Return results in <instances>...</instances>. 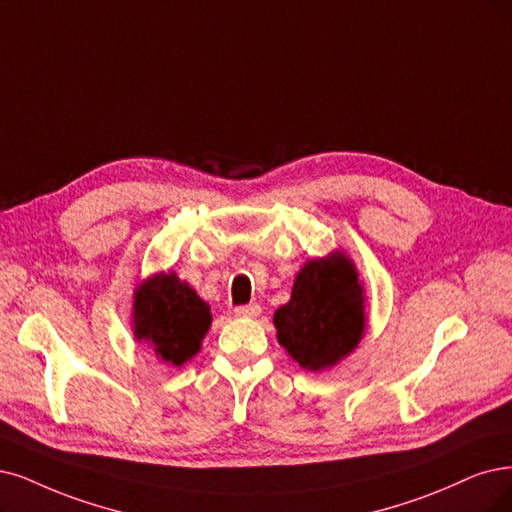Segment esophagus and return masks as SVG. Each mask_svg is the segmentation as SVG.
<instances>
[{"mask_svg": "<svg viewBox=\"0 0 512 512\" xmlns=\"http://www.w3.org/2000/svg\"><path fill=\"white\" fill-rule=\"evenodd\" d=\"M234 312H236V316H240V318H257V316L261 314V306H257V304L238 306Z\"/></svg>", "mask_w": 512, "mask_h": 512, "instance_id": "esophagus-1", "label": "esophagus"}]
</instances>
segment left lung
I'll return each mask as SVG.
<instances>
[{"label":"left lung","instance_id":"8db88e82","mask_svg":"<svg viewBox=\"0 0 512 512\" xmlns=\"http://www.w3.org/2000/svg\"><path fill=\"white\" fill-rule=\"evenodd\" d=\"M278 344L312 373L342 363L361 344L367 327L365 287L350 255L331 251L306 261L291 299L274 312Z\"/></svg>","mask_w":512,"mask_h":512}]
</instances>
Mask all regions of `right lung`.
Returning a JSON list of instances; mask_svg holds the SVG:
<instances>
[{
	"instance_id": "right-lung-1",
	"label": "right lung",
	"mask_w": 512,
	"mask_h": 512,
	"mask_svg": "<svg viewBox=\"0 0 512 512\" xmlns=\"http://www.w3.org/2000/svg\"><path fill=\"white\" fill-rule=\"evenodd\" d=\"M211 323V306L175 272L151 274L132 291V333L164 365L192 361Z\"/></svg>"
}]
</instances>
